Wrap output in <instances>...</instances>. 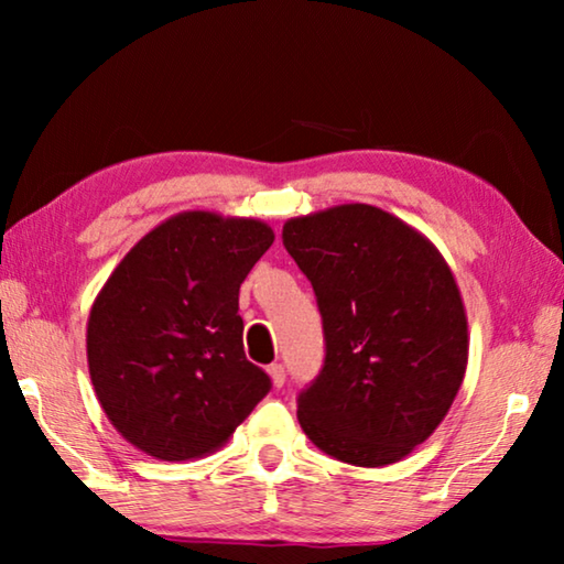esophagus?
I'll list each match as a JSON object with an SVG mask.
<instances>
[{
	"label": "esophagus",
	"mask_w": 564,
	"mask_h": 564,
	"mask_svg": "<svg viewBox=\"0 0 564 564\" xmlns=\"http://www.w3.org/2000/svg\"><path fill=\"white\" fill-rule=\"evenodd\" d=\"M269 376H271V383L275 388H283V383H285V368L281 366V362H273V366H269Z\"/></svg>",
	"instance_id": "obj_1"
}]
</instances>
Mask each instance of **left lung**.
I'll return each mask as SVG.
<instances>
[{"label":"left lung","instance_id":"obj_1","mask_svg":"<svg viewBox=\"0 0 564 564\" xmlns=\"http://www.w3.org/2000/svg\"><path fill=\"white\" fill-rule=\"evenodd\" d=\"M326 336L318 378L299 395L311 443L340 463L403 460L443 423L467 368V316L441 251L368 204L283 224Z\"/></svg>","mask_w":564,"mask_h":564}]
</instances>
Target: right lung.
I'll use <instances>...</instances> for the list:
<instances>
[{
	"instance_id": "1",
	"label": "right lung",
	"mask_w": 564,
	"mask_h": 564,
	"mask_svg": "<svg viewBox=\"0 0 564 564\" xmlns=\"http://www.w3.org/2000/svg\"><path fill=\"white\" fill-rule=\"evenodd\" d=\"M273 238L259 218L184 212L104 283L87 323L89 376L141 453L169 463L214 453L271 390L246 360L238 289Z\"/></svg>"
}]
</instances>
